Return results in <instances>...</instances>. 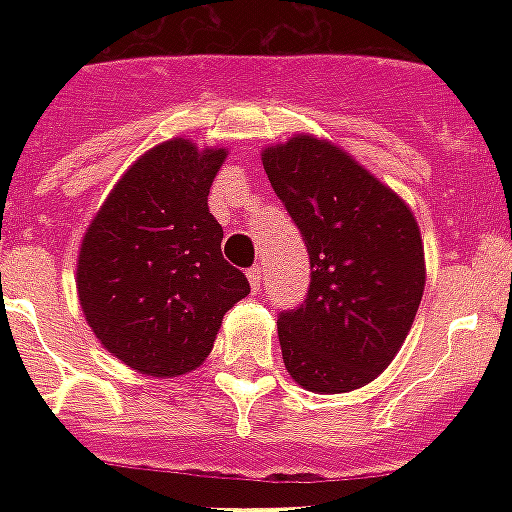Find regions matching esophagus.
<instances>
[{"label":"esophagus","instance_id":"1","mask_svg":"<svg viewBox=\"0 0 512 512\" xmlns=\"http://www.w3.org/2000/svg\"><path fill=\"white\" fill-rule=\"evenodd\" d=\"M247 279L252 292H260V284H263V271H260V265H252V268H249Z\"/></svg>","mask_w":512,"mask_h":512}]
</instances>
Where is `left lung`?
<instances>
[{"mask_svg":"<svg viewBox=\"0 0 512 512\" xmlns=\"http://www.w3.org/2000/svg\"><path fill=\"white\" fill-rule=\"evenodd\" d=\"M263 167L311 260L305 300L276 321L284 364L313 393L361 388L393 361L420 308V228L332 143L297 135L268 148Z\"/></svg>","mask_w":512,"mask_h":512,"instance_id":"1","label":"left lung"}]
</instances>
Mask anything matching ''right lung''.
<instances>
[{"label":"right lung","instance_id":"1","mask_svg":"<svg viewBox=\"0 0 512 512\" xmlns=\"http://www.w3.org/2000/svg\"><path fill=\"white\" fill-rule=\"evenodd\" d=\"M223 159V148L199 151L188 140L151 148L84 233L76 287L87 324L143 374L196 369L225 313L249 295L247 276L225 263L223 225L207 207Z\"/></svg>","mask_w":512,"mask_h":512}]
</instances>
